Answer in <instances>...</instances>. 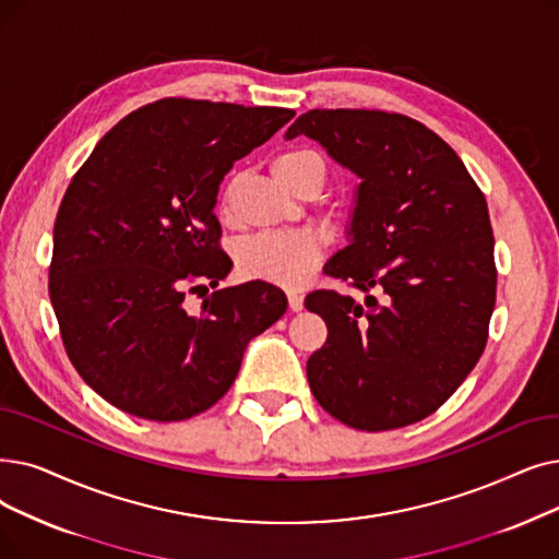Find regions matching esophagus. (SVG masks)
Listing matches in <instances>:
<instances>
[{
	"instance_id": "obj_1",
	"label": "esophagus",
	"mask_w": 559,
	"mask_h": 559,
	"mask_svg": "<svg viewBox=\"0 0 559 559\" xmlns=\"http://www.w3.org/2000/svg\"><path fill=\"white\" fill-rule=\"evenodd\" d=\"M287 304H289V310H293V312L304 310V297H301V293H297V289H289V293H287Z\"/></svg>"
}]
</instances>
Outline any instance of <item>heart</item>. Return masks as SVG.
<instances>
[{
    "label": "heart",
    "instance_id": "heart-1",
    "mask_svg": "<svg viewBox=\"0 0 559 559\" xmlns=\"http://www.w3.org/2000/svg\"><path fill=\"white\" fill-rule=\"evenodd\" d=\"M272 171L281 185L295 191L308 176H318L324 180V162L318 153L293 148L274 159ZM233 189L235 182H228L224 191V212L228 216ZM320 253L322 239L312 230H266L241 245L239 270L249 278L270 281L283 287H297L308 278Z\"/></svg>",
    "mask_w": 559,
    "mask_h": 559
}]
</instances>
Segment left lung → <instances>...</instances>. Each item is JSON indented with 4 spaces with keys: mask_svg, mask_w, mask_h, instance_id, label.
Listing matches in <instances>:
<instances>
[{
    "mask_svg": "<svg viewBox=\"0 0 559 559\" xmlns=\"http://www.w3.org/2000/svg\"><path fill=\"white\" fill-rule=\"evenodd\" d=\"M299 134L360 178L352 241L324 272L368 293L362 304L335 289L306 297L329 329L308 358L310 391L354 429L414 425L487 347L498 281L487 201L450 145L408 116L310 109L285 139Z\"/></svg>",
    "mask_w": 559,
    "mask_h": 559,
    "instance_id": "1",
    "label": "left lung"
}]
</instances>
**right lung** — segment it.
<instances>
[{
  "label": "right lung",
  "instance_id": "add662e5",
  "mask_svg": "<svg viewBox=\"0 0 559 559\" xmlns=\"http://www.w3.org/2000/svg\"><path fill=\"white\" fill-rule=\"evenodd\" d=\"M293 109L164 98L95 145L55 222L50 299L80 377L130 416H199L233 385L249 340L287 308L272 283L185 297L230 272L214 214L230 166L274 136Z\"/></svg>",
  "mask_w": 559,
  "mask_h": 559
}]
</instances>
